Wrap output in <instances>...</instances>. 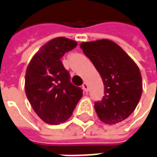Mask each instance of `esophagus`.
Returning a JSON list of instances; mask_svg holds the SVG:
<instances>
[{
	"mask_svg": "<svg viewBox=\"0 0 157 157\" xmlns=\"http://www.w3.org/2000/svg\"><path fill=\"white\" fill-rule=\"evenodd\" d=\"M82 89L84 90V91L86 92H88L89 91V87H88V85L86 83H84L82 85Z\"/></svg>",
	"mask_w": 157,
	"mask_h": 157,
	"instance_id": "esophagus-1",
	"label": "esophagus"
}]
</instances>
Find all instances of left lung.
<instances>
[{
	"mask_svg": "<svg viewBox=\"0 0 157 157\" xmlns=\"http://www.w3.org/2000/svg\"><path fill=\"white\" fill-rule=\"evenodd\" d=\"M81 48L101 76L102 100L94 103L98 117L108 124L124 121L137 107L142 93V75L133 60L115 43L102 39Z\"/></svg>",
	"mask_w": 157,
	"mask_h": 157,
	"instance_id": "8db88e82",
	"label": "left lung"
}]
</instances>
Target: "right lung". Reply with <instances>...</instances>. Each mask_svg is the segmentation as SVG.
I'll return each mask as SVG.
<instances>
[{
  "instance_id": "add662e5",
  "label": "right lung",
  "mask_w": 157,
  "mask_h": 157,
  "mask_svg": "<svg viewBox=\"0 0 157 157\" xmlns=\"http://www.w3.org/2000/svg\"><path fill=\"white\" fill-rule=\"evenodd\" d=\"M76 41L58 37L42 47L26 69L25 93L33 110L49 124L64 123L70 118L83 94L70 81L61 57L75 48Z\"/></svg>"
}]
</instances>
